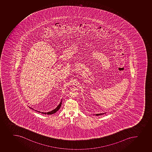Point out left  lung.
<instances>
[{"instance_id": "obj_1", "label": "left lung", "mask_w": 152, "mask_h": 152, "mask_svg": "<svg viewBox=\"0 0 152 152\" xmlns=\"http://www.w3.org/2000/svg\"><path fill=\"white\" fill-rule=\"evenodd\" d=\"M104 114H106V113H102V114H96V115H104Z\"/></svg>"}]
</instances>
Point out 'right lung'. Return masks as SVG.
I'll return each mask as SVG.
<instances>
[{
	"mask_svg": "<svg viewBox=\"0 0 152 152\" xmlns=\"http://www.w3.org/2000/svg\"><path fill=\"white\" fill-rule=\"evenodd\" d=\"M61 104H62V101H61V102L60 104L57 107L56 109H55L54 110H53V111H50L49 112L47 113L42 112L41 113H42V114H45V115H46V114H47V115H52V114H54V113L57 112L59 110V109L60 108L61 106ZM31 109H32V108H31ZM34 111H36V110H34ZM38 112L39 113L40 112Z\"/></svg>",
	"mask_w": 152,
	"mask_h": 152,
	"instance_id": "obj_1",
	"label": "right lung"
}]
</instances>
